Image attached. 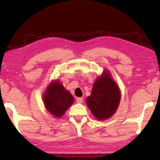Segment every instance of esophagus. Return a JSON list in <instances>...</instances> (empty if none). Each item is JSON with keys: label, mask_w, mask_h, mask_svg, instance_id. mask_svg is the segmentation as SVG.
I'll return each mask as SVG.
<instances>
[{"label": "esophagus", "mask_w": 160, "mask_h": 160, "mask_svg": "<svg viewBox=\"0 0 160 160\" xmlns=\"http://www.w3.org/2000/svg\"><path fill=\"white\" fill-rule=\"evenodd\" d=\"M76 102L77 103H78V104H81V103L83 102V98L82 97H78L76 99Z\"/></svg>", "instance_id": "34e87169"}]
</instances>
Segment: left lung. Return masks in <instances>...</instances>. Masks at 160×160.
<instances>
[{
    "mask_svg": "<svg viewBox=\"0 0 160 160\" xmlns=\"http://www.w3.org/2000/svg\"><path fill=\"white\" fill-rule=\"evenodd\" d=\"M121 96L117 83L109 70H104L102 75L94 80L91 94L86 99V104L97 120H106L116 113Z\"/></svg>",
    "mask_w": 160,
    "mask_h": 160,
    "instance_id": "obj_1",
    "label": "left lung"
}]
</instances>
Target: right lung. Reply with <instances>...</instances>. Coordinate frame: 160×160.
Wrapping results in <instances>:
<instances>
[{"instance_id":"1","label":"right lung","mask_w":160,"mask_h":160,"mask_svg":"<svg viewBox=\"0 0 160 160\" xmlns=\"http://www.w3.org/2000/svg\"><path fill=\"white\" fill-rule=\"evenodd\" d=\"M43 102L47 112L54 118H61L73 104L74 98L60 80H51L43 95Z\"/></svg>"}]
</instances>
